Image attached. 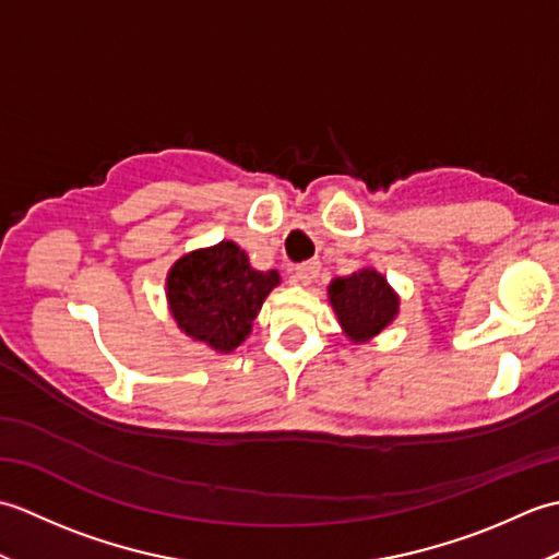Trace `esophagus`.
I'll return each instance as SVG.
<instances>
[{
	"instance_id": "esophagus-1",
	"label": "esophagus",
	"mask_w": 559,
	"mask_h": 559,
	"mask_svg": "<svg viewBox=\"0 0 559 559\" xmlns=\"http://www.w3.org/2000/svg\"><path fill=\"white\" fill-rule=\"evenodd\" d=\"M319 276V261H302V264H298V269H295V281L302 283V286H310V283H314Z\"/></svg>"
}]
</instances>
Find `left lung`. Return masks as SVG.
I'll return each mask as SVG.
<instances>
[{
  "label": "left lung",
  "instance_id": "8db88e82",
  "mask_svg": "<svg viewBox=\"0 0 559 559\" xmlns=\"http://www.w3.org/2000/svg\"><path fill=\"white\" fill-rule=\"evenodd\" d=\"M329 300L334 305L343 331L353 341H367L391 324L396 317L399 298L389 288L382 273L362 269L348 278H336L329 286Z\"/></svg>",
  "mask_w": 559,
  "mask_h": 559
}]
</instances>
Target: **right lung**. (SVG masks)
Wrapping results in <instances>:
<instances>
[{"label":"right lung","instance_id":"right-lung-1","mask_svg":"<svg viewBox=\"0 0 559 559\" xmlns=\"http://www.w3.org/2000/svg\"><path fill=\"white\" fill-rule=\"evenodd\" d=\"M276 271H257L235 242L182 257L168 273V300L180 329L211 348L230 353L247 338Z\"/></svg>","mask_w":559,"mask_h":559}]
</instances>
